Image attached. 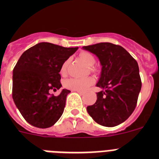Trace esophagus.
Here are the masks:
<instances>
[{
	"label": "esophagus",
	"mask_w": 159,
	"mask_h": 159,
	"mask_svg": "<svg viewBox=\"0 0 159 159\" xmlns=\"http://www.w3.org/2000/svg\"><path fill=\"white\" fill-rule=\"evenodd\" d=\"M78 92V93L80 94V95H84V92Z\"/></svg>",
	"instance_id": "esophagus-1"
}]
</instances>
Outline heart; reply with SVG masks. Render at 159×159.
Masks as SVG:
<instances>
[{
    "label": "heart",
    "instance_id": "obj_1",
    "mask_svg": "<svg viewBox=\"0 0 159 159\" xmlns=\"http://www.w3.org/2000/svg\"><path fill=\"white\" fill-rule=\"evenodd\" d=\"M80 58L84 61L88 67H92L95 64V57L92 53L88 52H81L80 53ZM69 60H65L60 66V73L62 75H64L67 72V65ZM94 79L92 77H84V78H69L66 80L64 83V87L67 89L76 92H84L88 89L91 85L94 84Z\"/></svg>",
    "mask_w": 159,
    "mask_h": 159
}]
</instances>
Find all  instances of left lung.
Listing matches in <instances>:
<instances>
[{
    "instance_id": "1",
    "label": "left lung",
    "mask_w": 159,
    "mask_h": 159,
    "mask_svg": "<svg viewBox=\"0 0 159 159\" xmlns=\"http://www.w3.org/2000/svg\"><path fill=\"white\" fill-rule=\"evenodd\" d=\"M83 48L95 54L102 65L96 86V102L87 111L97 123L116 127L126 121L137 104L142 87L139 65L123 47L111 43H99Z\"/></svg>"
}]
</instances>
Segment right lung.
<instances>
[{
  "label": "right lung",
  "mask_w": 159,
  "mask_h": 159,
  "mask_svg": "<svg viewBox=\"0 0 159 159\" xmlns=\"http://www.w3.org/2000/svg\"><path fill=\"white\" fill-rule=\"evenodd\" d=\"M78 48L47 42L32 46L21 55L12 73V99L24 119L39 128H48L62 116L69 90L55 96L61 88L60 66Z\"/></svg>",
  "instance_id": "add662e5"
}]
</instances>
